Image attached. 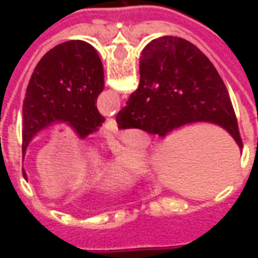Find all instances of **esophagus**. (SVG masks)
<instances>
[{"instance_id": "obj_1", "label": "esophagus", "mask_w": 258, "mask_h": 258, "mask_svg": "<svg viewBox=\"0 0 258 258\" xmlns=\"http://www.w3.org/2000/svg\"><path fill=\"white\" fill-rule=\"evenodd\" d=\"M103 127L107 131H112V133H117V123H116V120L114 118H107L105 124H103Z\"/></svg>"}]
</instances>
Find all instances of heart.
I'll return each mask as SVG.
<instances>
[{"label": "heart", "instance_id": "heart-1", "mask_svg": "<svg viewBox=\"0 0 258 258\" xmlns=\"http://www.w3.org/2000/svg\"><path fill=\"white\" fill-rule=\"evenodd\" d=\"M87 156L90 162H96L99 155L95 149H88ZM148 159L144 152L138 149H124L120 159L109 163L98 171L92 182V189L96 194L110 195L127 189L134 185L144 174Z\"/></svg>", "mask_w": 258, "mask_h": 258}]
</instances>
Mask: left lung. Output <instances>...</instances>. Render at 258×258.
<instances>
[{"label": "left lung", "mask_w": 258, "mask_h": 258, "mask_svg": "<svg viewBox=\"0 0 258 258\" xmlns=\"http://www.w3.org/2000/svg\"><path fill=\"white\" fill-rule=\"evenodd\" d=\"M103 87L101 58L88 42L72 40L49 49L37 63L26 90L23 159L33 138L52 125L66 124L81 140L96 131L105 121L96 109Z\"/></svg>", "instance_id": "obj_1"}]
</instances>
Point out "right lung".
<instances>
[{"mask_svg": "<svg viewBox=\"0 0 258 258\" xmlns=\"http://www.w3.org/2000/svg\"><path fill=\"white\" fill-rule=\"evenodd\" d=\"M140 85L117 113L118 128H140L164 138L194 123L216 124L242 149L227 87L209 58L173 36L152 40L140 59Z\"/></svg>", "mask_w": 258, "mask_h": 258, "instance_id": "obj_1", "label": "right lung"}]
</instances>
